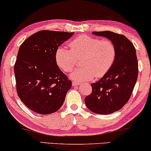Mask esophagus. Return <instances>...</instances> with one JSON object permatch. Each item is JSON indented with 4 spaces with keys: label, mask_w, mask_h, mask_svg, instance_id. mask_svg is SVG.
I'll list each match as a JSON object with an SVG mask.
<instances>
[{
    "label": "esophagus",
    "mask_w": 151,
    "mask_h": 151,
    "mask_svg": "<svg viewBox=\"0 0 151 151\" xmlns=\"http://www.w3.org/2000/svg\"><path fill=\"white\" fill-rule=\"evenodd\" d=\"M79 85H80V83H77V82H73V83H72V85H73V87H76V86H78Z\"/></svg>",
    "instance_id": "obj_1"
}]
</instances>
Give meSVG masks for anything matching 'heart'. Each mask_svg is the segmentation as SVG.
Segmentation results:
<instances>
[{"label": "heart", "mask_w": 151, "mask_h": 151, "mask_svg": "<svg viewBox=\"0 0 151 151\" xmlns=\"http://www.w3.org/2000/svg\"><path fill=\"white\" fill-rule=\"evenodd\" d=\"M71 50L63 46L57 49L55 60L59 67L68 73L80 60V67L71 74L78 83L101 78L109 71L115 61L116 49L109 40H101L96 37L80 35L70 42Z\"/></svg>", "instance_id": "b5f03b06"}]
</instances>
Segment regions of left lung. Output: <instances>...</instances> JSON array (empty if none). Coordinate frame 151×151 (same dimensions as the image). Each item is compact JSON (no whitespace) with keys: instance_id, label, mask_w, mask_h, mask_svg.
Masks as SVG:
<instances>
[{"instance_id":"8db88e82","label":"left lung","mask_w":151,"mask_h":151,"mask_svg":"<svg viewBox=\"0 0 151 151\" xmlns=\"http://www.w3.org/2000/svg\"><path fill=\"white\" fill-rule=\"evenodd\" d=\"M92 33L114 43L116 56L109 71L91 85L92 92L85 99V105L96 114H109L122 108L132 94L138 76L136 50L124 35L111 31Z\"/></svg>"}]
</instances>
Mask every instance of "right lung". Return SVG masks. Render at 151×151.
Wrapping results in <instances>:
<instances>
[{"mask_svg": "<svg viewBox=\"0 0 151 151\" xmlns=\"http://www.w3.org/2000/svg\"><path fill=\"white\" fill-rule=\"evenodd\" d=\"M73 32L39 31L19 48L14 65L17 94L27 107L41 114L58 110L71 81L57 64L56 50Z\"/></svg>", "mask_w": 151, "mask_h": 151, "instance_id": "1", "label": "right lung"}]
</instances>
